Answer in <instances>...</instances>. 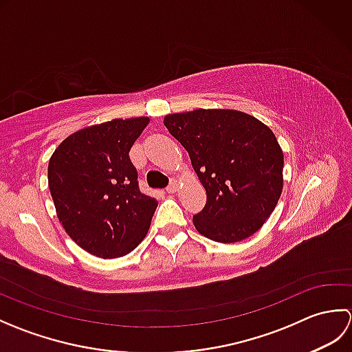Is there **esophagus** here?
Instances as JSON below:
<instances>
[{"label": "esophagus", "mask_w": 352, "mask_h": 352, "mask_svg": "<svg viewBox=\"0 0 352 352\" xmlns=\"http://www.w3.org/2000/svg\"><path fill=\"white\" fill-rule=\"evenodd\" d=\"M177 190H178V184H177L175 180H172V182L169 183L168 188H166V192H168V193H175Z\"/></svg>", "instance_id": "esophagus-1"}]
</instances>
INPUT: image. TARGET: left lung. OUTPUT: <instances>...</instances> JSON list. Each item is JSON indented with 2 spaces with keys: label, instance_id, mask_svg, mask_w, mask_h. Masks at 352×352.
Here are the masks:
<instances>
[{
  "label": "left lung",
  "instance_id": "obj_1",
  "mask_svg": "<svg viewBox=\"0 0 352 352\" xmlns=\"http://www.w3.org/2000/svg\"><path fill=\"white\" fill-rule=\"evenodd\" d=\"M189 153L207 203L193 216L201 234L221 243L252 236L278 203L283 151L258 119L236 110L198 109L164 118Z\"/></svg>",
  "mask_w": 352,
  "mask_h": 352
}]
</instances>
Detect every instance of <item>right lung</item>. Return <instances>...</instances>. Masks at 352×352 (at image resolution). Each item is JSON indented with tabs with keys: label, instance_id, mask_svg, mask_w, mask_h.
Listing matches in <instances>:
<instances>
[{
	"label": "right lung",
	"instance_id": "right-lung-1",
	"mask_svg": "<svg viewBox=\"0 0 352 352\" xmlns=\"http://www.w3.org/2000/svg\"><path fill=\"white\" fill-rule=\"evenodd\" d=\"M149 119H113L66 138L51 155L48 186L58 221L81 248L101 258L144 241L157 199L139 189L130 149Z\"/></svg>",
	"mask_w": 352,
	"mask_h": 352
}]
</instances>
